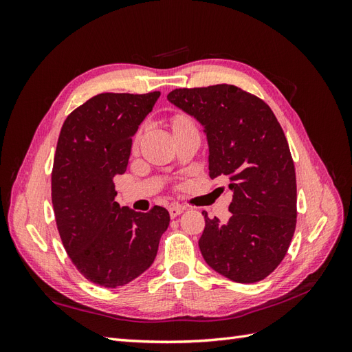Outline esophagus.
<instances>
[{
    "label": "esophagus",
    "instance_id": "1",
    "mask_svg": "<svg viewBox=\"0 0 352 352\" xmlns=\"http://www.w3.org/2000/svg\"><path fill=\"white\" fill-rule=\"evenodd\" d=\"M184 210H185V207H182V206H170V207H168V212H170V217H172V219H175L176 216H179V214H182V212H184Z\"/></svg>",
    "mask_w": 352,
    "mask_h": 352
}]
</instances>
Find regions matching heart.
I'll return each mask as SVG.
<instances>
[{
	"label": "heart",
	"instance_id": "heart-1",
	"mask_svg": "<svg viewBox=\"0 0 352 352\" xmlns=\"http://www.w3.org/2000/svg\"><path fill=\"white\" fill-rule=\"evenodd\" d=\"M186 126H192V123H190L186 117H184V116H177L176 119L173 120V127H175V131L176 129H180V127H186Z\"/></svg>",
	"mask_w": 352,
	"mask_h": 352
}]
</instances>
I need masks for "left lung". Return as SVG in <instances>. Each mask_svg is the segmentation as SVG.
<instances>
[{"label":"left lung","instance_id":"left-lung-1","mask_svg":"<svg viewBox=\"0 0 352 352\" xmlns=\"http://www.w3.org/2000/svg\"><path fill=\"white\" fill-rule=\"evenodd\" d=\"M167 100L204 126L210 177H228L233 192L226 223L202 211V257L233 282L263 280L296 225L295 167L278 119L263 100L226 83L175 89Z\"/></svg>","mask_w":352,"mask_h":352}]
</instances>
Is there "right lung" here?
I'll return each instance as SVG.
<instances>
[{"label":"right lung","instance_id":"obj_1","mask_svg":"<svg viewBox=\"0 0 352 352\" xmlns=\"http://www.w3.org/2000/svg\"><path fill=\"white\" fill-rule=\"evenodd\" d=\"M158 97L98 94L67 116L58 136L51 176L57 229L80 274L104 287L150 269L170 223L163 207L138 212L114 199L113 179L126 172L132 136Z\"/></svg>","mask_w":352,"mask_h":352}]
</instances>
